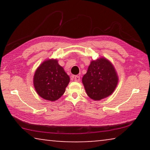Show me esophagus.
Returning a JSON list of instances; mask_svg holds the SVG:
<instances>
[{
	"mask_svg": "<svg viewBox=\"0 0 150 150\" xmlns=\"http://www.w3.org/2000/svg\"><path fill=\"white\" fill-rule=\"evenodd\" d=\"M73 78H74V80L75 81H76V82L80 81V76H74Z\"/></svg>",
	"mask_w": 150,
	"mask_h": 150,
	"instance_id": "1",
	"label": "esophagus"
}]
</instances>
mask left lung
<instances>
[{
  "label": "left lung",
  "instance_id": "8db88e82",
  "mask_svg": "<svg viewBox=\"0 0 150 150\" xmlns=\"http://www.w3.org/2000/svg\"><path fill=\"white\" fill-rule=\"evenodd\" d=\"M82 81L88 96L100 100L114 91L118 77L111 63L106 59L100 58L91 61Z\"/></svg>",
  "mask_w": 150,
  "mask_h": 150
}]
</instances>
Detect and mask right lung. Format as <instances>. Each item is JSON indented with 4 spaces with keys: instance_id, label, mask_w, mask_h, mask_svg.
Here are the masks:
<instances>
[{
    "instance_id": "right-lung-1",
    "label": "right lung",
    "mask_w": 150,
    "mask_h": 150,
    "mask_svg": "<svg viewBox=\"0 0 150 150\" xmlns=\"http://www.w3.org/2000/svg\"><path fill=\"white\" fill-rule=\"evenodd\" d=\"M69 82V76L54 59L47 60L40 65L33 78L37 93L50 101H55L63 96Z\"/></svg>"
}]
</instances>
